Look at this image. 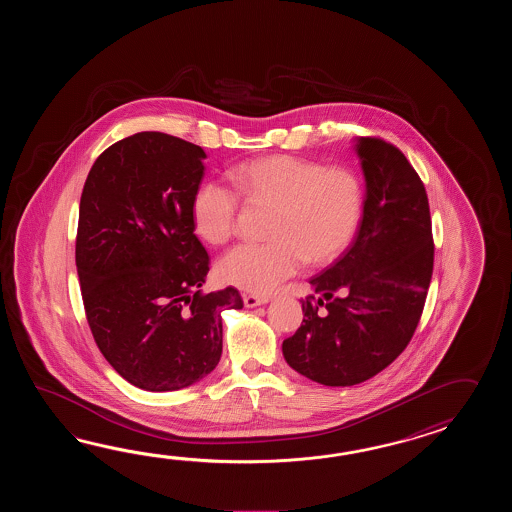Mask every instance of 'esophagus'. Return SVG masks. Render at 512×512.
Instances as JSON below:
<instances>
[{
  "label": "esophagus",
  "instance_id": "34e87169",
  "mask_svg": "<svg viewBox=\"0 0 512 512\" xmlns=\"http://www.w3.org/2000/svg\"><path fill=\"white\" fill-rule=\"evenodd\" d=\"M271 298L269 296H258V294H245L243 302L247 307H258V305L267 304Z\"/></svg>",
  "mask_w": 512,
  "mask_h": 512
}]
</instances>
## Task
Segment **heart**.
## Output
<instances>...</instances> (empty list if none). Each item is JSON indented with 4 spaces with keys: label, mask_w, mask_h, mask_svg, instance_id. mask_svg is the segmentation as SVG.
Segmentation results:
<instances>
[{
    "label": "heart",
    "mask_w": 512,
    "mask_h": 512,
    "mask_svg": "<svg viewBox=\"0 0 512 512\" xmlns=\"http://www.w3.org/2000/svg\"><path fill=\"white\" fill-rule=\"evenodd\" d=\"M236 190L252 205L274 208L267 243H241L219 260V278L247 293L269 294L309 265L340 258L359 229L364 190L359 175L293 155H269L232 172ZM240 197L205 183L192 199L196 232L221 245L236 232Z\"/></svg>",
    "instance_id": "b5f03b06"
}]
</instances>
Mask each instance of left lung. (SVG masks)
Returning a JSON list of instances; mask_svg holds the SVG:
<instances>
[{
	"mask_svg": "<svg viewBox=\"0 0 512 512\" xmlns=\"http://www.w3.org/2000/svg\"><path fill=\"white\" fill-rule=\"evenodd\" d=\"M366 181L357 238L309 283L304 322L282 344L287 364L324 386H353L390 366L414 337L434 271L425 185L390 142L359 137Z\"/></svg>",
	"mask_w": 512,
	"mask_h": 512,
	"instance_id": "left-lung-1",
	"label": "left lung"
}]
</instances>
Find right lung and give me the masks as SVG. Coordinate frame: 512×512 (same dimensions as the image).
<instances>
[{
	"instance_id": "right-lung-1",
	"label": "right lung",
	"mask_w": 512,
	"mask_h": 512,
	"mask_svg": "<svg viewBox=\"0 0 512 512\" xmlns=\"http://www.w3.org/2000/svg\"><path fill=\"white\" fill-rule=\"evenodd\" d=\"M201 146L141 131L98 155L80 197L77 271L87 324L122 379L175 392L216 370L223 309L238 289L201 293L208 254L192 199L205 174Z\"/></svg>"
}]
</instances>
